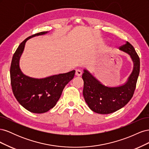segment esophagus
I'll list each match as a JSON object with an SVG mask.
<instances>
[{
	"instance_id": "34e87169",
	"label": "esophagus",
	"mask_w": 149,
	"mask_h": 149,
	"mask_svg": "<svg viewBox=\"0 0 149 149\" xmlns=\"http://www.w3.org/2000/svg\"><path fill=\"white\" fill-rule=\"evenodd\" d=\"M82 74V72L79 70H76V73H75V75L76 76H81Z\"/></svg>"
}]
</instances>
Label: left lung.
I'll return each instance as SVG.
<instances>
[{"label":"left lung","mask_w":149,"mask_h":149,"mask_svg":"<svg viewBox=\"0 0 149 149\" xmlns=\"http://www.w3.org/2000/svg\"><path fill=\"white\" fill-rule=\"evenodd\" d=\"M119 49L129 55L134 64L132 73L124 84L118 86H107L88 70H83V96L89 107L96 113L107 114L116 112L127 104L133 96L140 71L139 57L128 42Z\"/></svg>","instance_id":"obj_1"}]
</instances>
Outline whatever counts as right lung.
<instances>
[{
    "label": "right lung",
    "instance_id": "obj_1",
    "mask_svg": "<svg viewBox=\"0 0 149 149\" xmlns=\"http://www.w3.org/2000/svg\"><path fill=\"white\" fill-rule=\"evenodd\" d=\"M48 32L42 31L36 33L22 42L13 54L10 66V80L13 94L25 109L36 114L46 112L56 105L65 86L73 79L75 74V70H73L66 73L38 79L30 77L22 73L19 61L25 43L31 38Z\"/></svg>",
    "mask_w": 149,
    "mask_h": 149
}]
</instances>
